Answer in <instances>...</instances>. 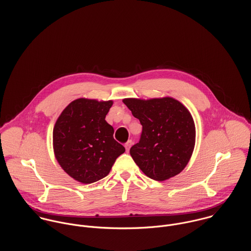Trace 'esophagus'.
Segmentation results:
<instances>
[{
  "mask_svg": "<svg viewBox=\"0 0 251 251\" xmlns=\"http://www.w3.org/2000/svg\"><path fill=\"white\" fill-rule=\"evenodd\" d=\"M132 140H128L126 143L125 144V147H126V151L128 152L129 151V149H130V147H131V145H132Z\"/></svg>",
  "mask_w": 251,
  "mask_h": 251,
  "instance_id": "esophagus-1",
  "label": "esophagus"
}]
</instances>
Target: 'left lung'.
<instances>
[{
	"mask_svg": "<svg viewBox=\"0 0 251 251\" xmlns=\"http://www.w3.org/2000/svg\"><path fill=\"white\" fill-rule=\"evenodd\" d=\"M123 102L142 125L139 142L130 148L135 163L154 180L178 175L189 161L195 144L189 111L172 98L126 99Z\"/></svg>",
	"mask_w": 251,
	"mask_h": 251,
	"instance_id": "left-lung-1",
	"label": "left lung"
}]
</instances>
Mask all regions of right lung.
<instances>
[{
	"mask_svg": "<svg viewBox=\"0 0 251 251\" xmlns=\"http://www.w3.org/2000/svg\"><path fill=\"white\" fill-rule=\"evenodd\" d=\"M113 102L78 99L58 118L53 146L61 167L74 179L92 183L106 177L126 149L105 121Z\"/></svg>",
	"mask_w": 251,
	"mask_h": 251,
	"instance_id": "right-lung-1",
	"label": "right lung"
}]
</instances>
